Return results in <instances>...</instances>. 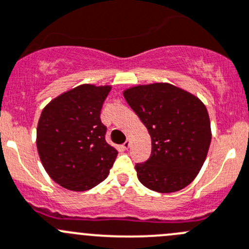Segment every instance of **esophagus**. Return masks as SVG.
I'll return each mask as SVG.
<instances>
[{
	"label": "esophagus",
	"instance_id": "1",
	"mask_svg": "<svg viewBox=\"0 0 249 249\" xmlns=\"http://www.w3.org/2000/svg\"><path fill=\"white\" fill-rule=\"evenodd\" d=\"M129 147H130V140H126V141H125L124 143H123V148H124V149H129Z\"/></svg>",
	"mask_w": 249,
	"mask_h": 249
}]
</instances>
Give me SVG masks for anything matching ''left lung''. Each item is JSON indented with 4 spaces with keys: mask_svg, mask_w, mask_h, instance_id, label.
Listing matches in <instances>:
<instances>
[{
    "mask_svg": "<svg viewBox=\"0 0 249 249\" xmlns=\"http://www.w3.org/2000/svg\"><path fill=\"white\" fill-rule=\"evenodd\" d=\"M124 97L152 139L151 157L135 165L140 182L160 194L190 185L212 141L206 106L192 93L166 83L130 88Z\"/></svg>",
    "mask_w": 249,
    "mask_h": 249,
    "instance_id": "8db88e82",
    "label": "left lung"
}]
</instances>
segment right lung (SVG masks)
Masks as SVG:
<instances>
[{"label":"right lung","mask_w":249,"mask_h":249,"mask_svg":"<svg viewBox=\"0 0 249 249\" xmlns=\"http://www.w3.org/2000/svg\"><path fill=\"white\" fill-rule=\"evenodd\" d=\"M110 89L84 84L55 97L41 113L38 156L50 178L64 189H92L107 178L117 158L100 118Z\"/></svg>","instance_id":"obj_1"}]
</instances>
